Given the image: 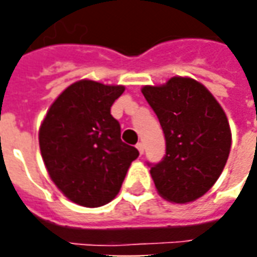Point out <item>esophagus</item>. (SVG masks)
<instances>
[{"label":"esophagus","instance_id":"esophagus-1","mask_svg":"<svg viewBox=\"0 0 257 257\" xmlns=\"http://www.w3.org/2000/svg\"><path fill=\"white\" fill-rule=\"evenodd\" d=\"M136 149L139 150L140 156H143V153H145V145H143V143H138V145H136Z\"/></svg>","mask_w":257,"mask_h":257}]
</instances>
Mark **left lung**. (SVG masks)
<instances>
[{
    "label": "left lung",
    "instance_id": "1",
    "mask_svg": "<svg viewBox=\"0 0 257 257\" xmlns=\"http://www.w3.org/2000/svg\"><path fill=\"white\" fill-rule=\"evenodd\" d=\"M142 93L160 119L167 154L151 167L162 198L189 204L202 197L226 167L231 129L226 112L204 85L172 77L162 85H145Z\"/></svg>",
    "mask_w": 257,
    "mask_h": 257
}]
</instances>
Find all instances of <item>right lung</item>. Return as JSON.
Masks as SVG:
<instances>
[{
  "instance_id": "1",
  "label": "right lung",
  "mask_w": 257,
  "mask_h": 257,
  "mask_svg": "<svg viewBox=\"0 0 257 257\" xmlns=\"http://www.w3.org/2000/svg\"><path fill=\"white\" fill-rule=\"evenodd\" d=\"M123 85L79 79L55 99L38 132L49 178L64 197L86 208L110 202L139 151L121 140L110 108Z\"/></svg>"
}]
</instances>
